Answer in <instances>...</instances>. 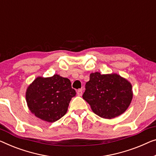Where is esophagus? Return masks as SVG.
Returning a JSON list of instances; mask_svg holds the SVG:
<instances>
[{
  "label": "esophagus",
  "instance_id": "obj_1",
  "mask_svg": "<svg viewBox=\"0 0 156 156\" xmlns=\"http://www.w3.org/2000/svg\"><path fill=\"white\" fill-rule=\"evenodd\" d=\"M77 94H78V96H82V94H83V90H81V89L78 90H77Z\"/></svg>",
  "mask_w": 156,
  "mask_h": 156
}]
</instances>
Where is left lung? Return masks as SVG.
<instances>
[{
	"instance_id": "8db88e82",
	"label": "left lung",
	"mask_w": 156,
	"mask_h": 156,
	"mask_svg": "<svg viewBox=\"0 0 156 156\" xmlns=\"http://www.w3.org/2000/svg\"><path fill=\"white\" fill-rule=\"evenodd\" d=\"M133 93L128 80L116 73H92L85 84L83 98L99 117L111 119L129 107Z\"/></svg>"
}]
</instances>
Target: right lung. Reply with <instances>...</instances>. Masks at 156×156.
Here are the masks:
<instances>
[{
    "instance_id": "obj_1",
    "label": "right lung",
    "mask_w": 156,
    "mask_h": 156,
    "mask_svg": "<svg viewBox=\"0 0 156 156\" xmlns=\"http://www.w3.org/2000/svg\"><path fill=\"white\" fill-rule=\"evenodd\" d=\"M76 94L69 79L55 74L35 79L27 88L26 100L29 110L37 118L53 122L66 114Z\"/></svg>"
}]
</instances>
